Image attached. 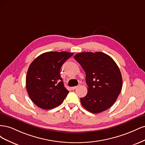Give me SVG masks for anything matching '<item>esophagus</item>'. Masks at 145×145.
I'll return each instance as SVG.
<instances>
[{
	"label": "esophagus",
	"instance_id": "esophagus-1",
	"mask_svg": "<svg viewBox=\"0 0 145 145\" xmlns=\"http://www.w3.org/2000/svg\"><path fill=\"white\" fill-rule=\"evenodd\" d=\"M77 87H78L77 86H74V87H72V88H71V89H72V90H74V89H76V88H77Z\"/></svg>",
	"mask_w": 145,
	"mask_h": 145
}]
</instances>
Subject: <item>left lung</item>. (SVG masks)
<instances>
[{"instance_id":"8db88e82","label":"left lung","mask_w":145,"mask_h":145,"mask_svg":"<svg viewBox=\"0 0 145 145\" xmlns=\"http://www.w3.org/2000/svg\"><path fill=\"white\" fill-rule=\"evenodd\" d=\"M74 58L86 73L88 93L80 98L82 106L97 114L110 108L115 103L122 88L119 68L110 56L102 52H83Z\"/></svg>"}]
</instances>
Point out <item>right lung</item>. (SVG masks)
<instances>
[{
	"mask_svg": "<svg viewBox=\"0 0 145 145\" xmlns=\"http://www.w3.org/2000/svg\"><path fill=\"white\" fill-rule=\"evenodd\" d=\"M72 52H46L29 65L26 88L33 102L39 108L50 109L62 103L69 91L64 86L60 68Z\"/></svg>",
	"mask_w": 145,
	"mask_h": 145,
	"instance_id": "1",
	"label": "right lung"
}]
</instances>
